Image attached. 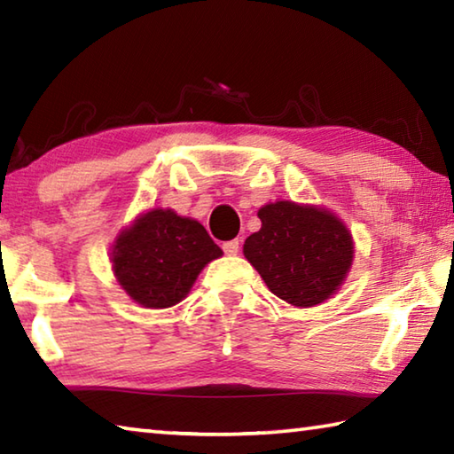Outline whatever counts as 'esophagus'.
<instances>
[{
  "mask_svg": "<svg viewBox=\"0 0 454 454\" xmlns=\"http://www.w3.org/2000/svg\"><path fill=\"white\" fill-rule=\"evenodd\" d=\"M222 250H224V254H228V256H236L238 250H240V242H238V240H228V242L222 244Z\"/></svg>",
  "mask_w": 454,
  "mask_h": 454,
  "instance_id": "1",
  "label": "esophagus"
}]
</instances>
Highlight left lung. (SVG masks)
Returning a JSON list of instances; mask_svg holds the SVG:
<instances>
[{
    "instance_id": "obj_1",
    "label": "left lung",
    "mask_w": 454,
    "mask_h": 454,
    "mask_svg": "<svg viewBox=\"0 0 454 454\" xmlns=\"http://www.w3.org/2000/svg\"><path fill=\"white\" fill-rule=\"evenodd\" d=\"M262 228L244 242V256L276 296L294 306L325 302L352 264L347 226L326 210L294 202L260 208Z\"/></svg>"
}]
</instances>
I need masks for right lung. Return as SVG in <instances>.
Masks as SVG:
<instances>
[{"instance_id":"obj_1","label":"right lung","mask_w":454,"mask_h":454,"mask_svg":"<svg viewBox=\"0 0 454 454\" xmlns=\"http://www.w3.org/2000/svg\"><path fill=\"white\" fill-rule=\"evenodd\" d=\"M220 246L196 220L172 210H152L121 232L112 250L114 272L129 296L145 309H168L188 294Z\"/></svg>"}]
</instances>
